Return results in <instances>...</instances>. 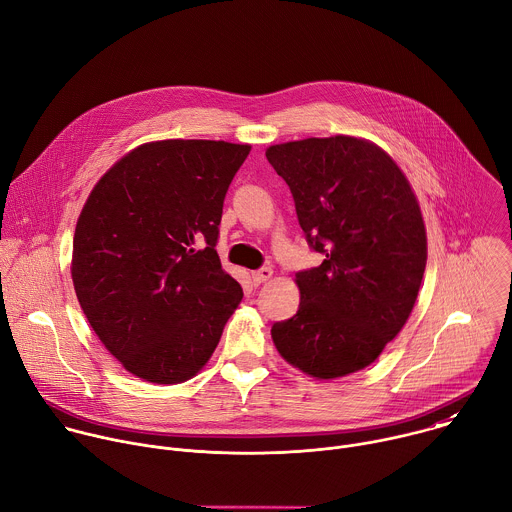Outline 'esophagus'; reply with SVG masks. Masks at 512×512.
<instances>
[{
	"label": "esophagus",
	"instance_id": "34e87169",
	"mask_svg": "<svg viewBox=\"0 0 512 512\" xmlns=\"http://www.w3.org/2000/svg\"><path fill=\"white\" fill-rule=\"evenodd\" d=\"M253 281L259 285V283H265V281H269L271 277H273V269L271 267H261L259 271H253Z\"/></svg>",
	"mask_w": 512,
	"mask_h": 512
}]
</instances>
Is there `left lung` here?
Instances as JSON below:
<instances>
[{
    "label": "left lung",
    "instance_id": "8db88e82",
    "mask_svg": "<svg viewBox=\"0 0 512 512\" xmlns=\"http://www.w3.org/2000/svg\"><path fill=\"white\" fill-rule=\"evenodd\" d=\"M289 185L319 267L295 275L299 309L271 337L281 358L315 380L374 364L406 325L426 269L418 199L378 144L335 134L265 150Z\"/></svg>",
    "mask_w": 512,
    "mask_h": 512
}]
</instances>
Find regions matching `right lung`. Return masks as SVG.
Returning a JSON list of instances; mask_svg holds the SVG:
<instances>
[{
  "instance_id": "1",
  "label": "right lung",
  "mask_w": 512,
  "mask_h": 512,
  "mask_svg": "<svg viewBox=\"0 0 512 512\" xmlns=\"http://www.w3.org/2000/svg\"><path fill=\"white\" fill-rule=\"evenodd\" d=\"M249 150L225 140L144 142L84 203L70 267L76 297L104 348L144 382L197 376L243 299L215 245Z\"/></svg>"
}]
</instances>
